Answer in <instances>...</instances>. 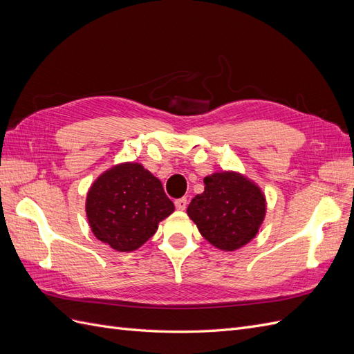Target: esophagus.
Segmentation results:
<instances>
[{
	"label": "esophagus",
	"mask_w": 354,
	"mask_h": 354,
	"mask_svg": "<svg viewBox=\"0 0 354 354\" xmlns=\"http://www.w3.org/2000/svg\"><path fill=\"white\" fill-rule=\"evenodd\" d=\"M174 203H176V208H177V209L183 211V209H186V207H187V199H186V198H180V199H176Z\"/></svg>",
	"instance_id": "esophagus-1"
}]
</instances>
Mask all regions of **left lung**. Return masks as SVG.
Returning a JSON list of instances; mask_svg holds the SVG:
<instances>
[{
    "mask_svg": "<svg viewBox=\"0 0 354 354\" xmlns=\"http://www.w3.org/2000/svg\"><path fill=\"white\" fill-rule=\"evenodd\" d=\"M205 190L189 203L187 214L209 243L234 251L259 232L266 199L252 181L236 173H216L203 178Z\"/></svg>",
    "mask_w": 354,
    "mask_h": 354,
    "instance_id": "obj_1",
    "label": "left lung"
}]
</instances>
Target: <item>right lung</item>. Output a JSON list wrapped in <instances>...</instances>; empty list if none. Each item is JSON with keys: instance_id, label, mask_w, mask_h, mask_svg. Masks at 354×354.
<instances>
[{"instance_id": "right-lung-1", "label": "right lung", "mask_w": 354, "mask_h": 354, "mask_svg": "<svg viewBox=\"0 0 354 354\" xmlns=\"http://www.w3.org/2000/svg\"><path fill=\"white\" fill-rule=\"evenodd\" d=\"M85 209L95 238L116 251L130 252L153 236L174 203L156 177L140 164L127 162L94 181Z\"/></svg>"}]
</instances>
